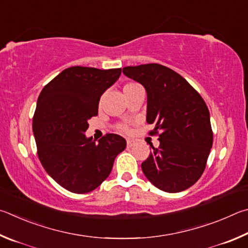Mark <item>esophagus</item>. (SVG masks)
I'll return each mask as SVG.
<instances>
[{"instance_id":"obj_1","label":"esophagus","mask_w":248,"mask_h":248,"mask_svg":"<svg viewBox=\"0 0 248 248\" xmlns=\"http://www.w3.org/2000/svg\"><path fill=\"white\" fill-rule=\"evenodd\" d=\"M127 147L128 148H131V147H133V146H135V144H136V141L135 140H127Z\"/></svg>"}]
</instances>
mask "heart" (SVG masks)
<instances>
[{"mask_svg": "<svg viewBox=\"0 0 248 248\" xmlns=\"http://www.w3.org/2000/svg\"><path fill=\"white\" fill-rule=\"evenodd\" d=\"M140 88H141V86L140 84H137V82H134V81H129L123 86V93L125 94V97H126L127 94L133 93L134 90L140 89ZM101 104H102V99L99 101V106H101ZM117 129H119L121 133H128L129 126L126 123H122L120 125H117Z\"/></svg>", "mask_w": 248, "mask_h": 248, "instance_id": "1", "label": "heart"}]
</instances>
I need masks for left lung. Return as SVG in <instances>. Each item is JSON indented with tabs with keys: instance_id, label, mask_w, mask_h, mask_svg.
Instances as JSON below:
<instances>
[{
	"instance_id": "1",
	"label": "left lung",
	"mask_w": 248,
	"mask_h": 248,
	"mask_svg": "<svg viewBox=\"0 0 248 248\" xmlns=\"http://www.w3.org/2000/svg\"><path fill=\"white\" fill-rule=\"evenodd\" d=\"M124 75L147 91L149 134H159L160 146L141 163L155 187L168 193L187 189L205 171L214 141L209 110L196 90L180 74L157 63L123 68Z\"/></svg>"
}]
</instances>
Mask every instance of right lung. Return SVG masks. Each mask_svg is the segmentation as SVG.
<instances>
[{
  "instance_id": "obj_1",
  "label": "right lung",
  "mask_w": 248,
  "mask_h": 248,
  "mask_svg": "<svg viewBox=\"0 0 248 248\" xmlns=\"http://www.w3.org/2000/svg\"><path fill=\"white\" fill-rule=\"evenodd\" d=\"M121 72L68 67L39 94L32 120L38 157L47 174L69 192L86 194L97 188L126 147L116 134H107L98 142L85 135L88 121L98 114L100 97Z\"/></svg>"
}]
</instances>
